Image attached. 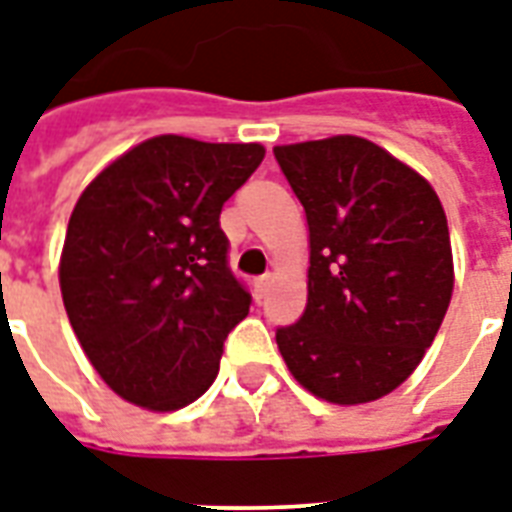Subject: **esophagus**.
Returning <instances> with one entry per match:
<instances>
[{"label": "esophagus", "instance_id": "1", "mask_svg": "<svg viewBox=\"0 0 512 512\" xmlns=\"http://www.w3.org/2000/svg\"><path fill=\"white\" fill-rule=\"evenodd\" d=\"M268 284H271V276L265 273V276H260V279H255V295L257 298H263L265 292H268Z\"/></svg>", "mask_w": 512, "mask_h": 512}]
</instances>
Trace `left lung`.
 <instances>
[{"label": "left lung", "instance_id": "8db88e82", "mask_svg": "<svg viewBox=\"0 0 512 512\" xmlns=\"http://www.w3.org/2000/svg\"><path fill=\"white\" fill-rule=\"evenodd\" d=\"M306 209L308 303L276 327L311 395L357 405L389 395L432 346L454 292L446 212L424 177L360 136L273 147Z\"/></svg>", "mask_w": 512, "mask_h": 512}]
</instances>
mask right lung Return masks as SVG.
<instances>
[{"label": "right lung", "instance_id": "right-lung-1", "mask_svg": "<svg viewBox=\"0 0 512 512\" xmlns=\"http://www.w3.org/2000/svg\"><path fill=\"white\" fill-rule=\"evenodd\" d=\"M265 150L155 136L85 187L66 228L61 295L77 341L128 403L177 411L212 386L252 295L220 212Z\"/></svg>", "mask_w": 512, "mask_h": 512}]
</instances>
